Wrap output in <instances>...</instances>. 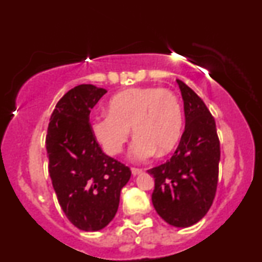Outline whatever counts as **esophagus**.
Listing matches in <instances>:
<instances>
[{"label":"esophagus","mask_w":262,"mask_h":262,"mask_svg":"<svg viewBox=\"0 0 262 262\" xmlns=\"http://www.w3.org/2000/svg\"><path fill=\"white\" fill-rule=\"evenodd\" d=\"M141 172H143V170H141V169H137V167H132V173H133V176L140 175Z\"/></svg>","instance_id":"34e87169"}]
</instances>
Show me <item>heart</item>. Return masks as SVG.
I'll use <instances>...</instances> for the list:
<instances>
[{
	"label": "heart",
	"mask_w": 262,
	"mask_h": 262,
	"mask_svg": "<svg viewBox=\"0 0 262 262\" xmlns=\"http://www.w3.org/2000/svg\"><path fill=\"white\" fill-rule=\"evenodd\" d=\"M108 114L91 121V133L108 155H118L124 149L130 128L135 139L130 158L145 161L166 155L179 143L183 128V114L173 92L159 87H137L114 95L108 102Z\"/></svg>",
	"instance_id": "heart-1"
}]
</instances>
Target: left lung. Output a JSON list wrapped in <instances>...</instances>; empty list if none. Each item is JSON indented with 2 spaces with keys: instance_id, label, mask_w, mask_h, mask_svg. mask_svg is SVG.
<instances>
[{
  "instance_id": "obj_1",
  "label": "left lung",
  "mask_w": 262,
  "mask_h": 262,
  "mask_svg": "<svg viewBox=\"0 0 262 262\" xmlns=\"http://www.w3.org/2000/svg\"><path fill=\"white\" fill-rule=\"evenodd\" d=\"M185 108V132L170 160L148 170L155 181L151 201L166 223L187 228L207 214L218 185L221 145L215 121L202 98L177 80Z\"/></svg>"
}]
</instances>
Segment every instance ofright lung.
Segmentation results:
<instances>
[{"label":"right lung","instance_id":"add662e5","mask_svg":"<svg viewBox=\"0 0 262 262\" xmlns=\"http://www.w3.org/2000/svg\"><path fill=\"white\" fill-rule=\"evenodd\" d=\"M107 91L79 85L56 103L48 127L47 152L54 191L65 215L85 231L103 229L116 215L128 166L102 151L91 133L90 113Z\"/></svg>","mask_w":262,"mask_h":262}]
</instances>
